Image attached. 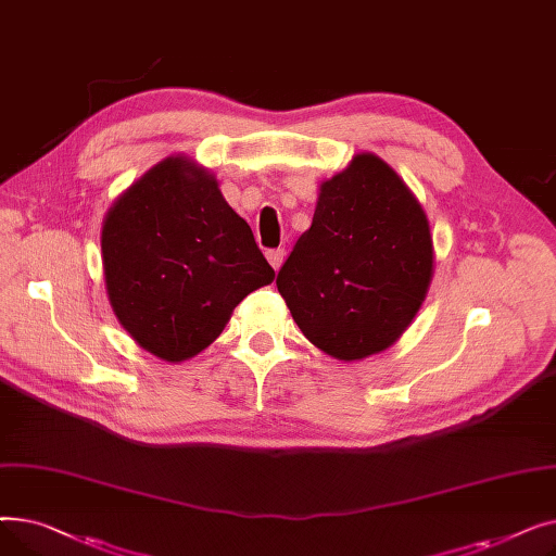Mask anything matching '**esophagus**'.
Segmentation results:
<instances>
[{
  "label": "esophagus",
  "mask_w": 556,
  "mask_h": 556,
  "mask_svg": "<svg viewBox=\"0 0 556 556\" xmlns=\"http://www.w3.org/2000/svg\"><path fill=\"white\" fill-rule=\"evenodd\" d=\"M283 256H286V252H283L281 248H277V250H268V252H266V258H268V263H270V266H273L275 270H279V268H281Z\"/></svg>",
  "instance_id": "1"
}]
</instances>
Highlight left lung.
<instances>
[{
  "label": "left lung",
  "instance_id": "1",
  "mask_svg": "<svg viewBox=\"0 0 556 556\" xmlns=\"http://www.w3.org/2000/svg\"><path fill=\"white\" fill-rule=\"evenodd\" d=\"M426 212L371 153L323 182L311 227L277 275L302 333L338 361L383 352L413 323L432 279Z\"/></svg>",
  "mask_w": 556,
  "mask_h": 556
}]
</instances>
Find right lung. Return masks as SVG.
<instances>
[{"label":"right lung","mask_w":556,"mask_h":556,"mask_svg":"<svg viewBox=\"0 0 556 556\" xmlns=\"http://www.w3.org/2000/svg\"><path fill=\"white\" fill-rule=\"evenodd\" d=\"M101 258L119 325L168 363L210 346L243 298L275 279L214 175L180 155L155 164L112 204Z\"/></svg>","instance_id":"add662e5"}]
</instances>
